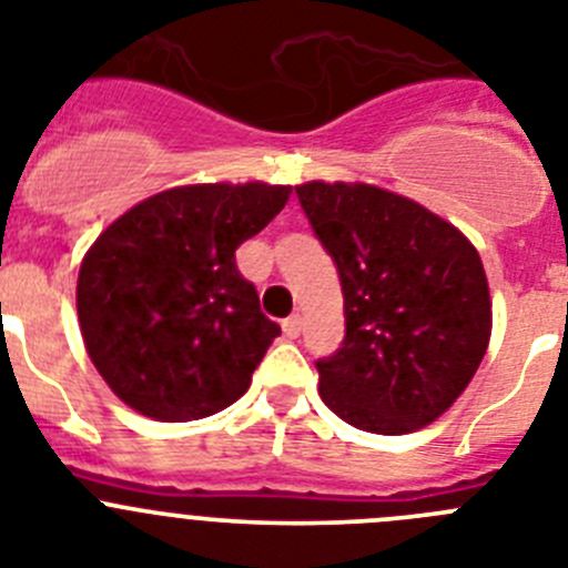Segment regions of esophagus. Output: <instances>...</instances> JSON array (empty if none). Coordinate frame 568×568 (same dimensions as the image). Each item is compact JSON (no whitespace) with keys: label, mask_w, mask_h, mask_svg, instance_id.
Segmentation results:
<instances>
[{"label":"esophagus","mask_w":568,"mask_h":568,"mask_svg":"<svg viewBox=\"0 0 568 568\" xmlns=\"http://www.w3.org/2000/svg\"><path fill=\"white\" fill-rule=\"evenodd\" d=\"M281 329H284L287 338H298L301 329H304V321H301V315H290V318L281 324Z\"/></svg>","instance_id":"1"}]
</instances>
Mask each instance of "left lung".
<instances>
[{"mask_svg":"<svg viewBox=\"0 0 568 568\" xmlns=\"http://www.w3.org/2000/svg\"><path fill=\"white\" fill-rule=\"evenodd\" d=\"M295 193L344 293V344L315 361L321 398L364 433L433 424L489 346L478 250L440 215L373 184L307 182Z\"/></svg>","mask_w":568,"mask_h":568,"instance_id":"8db88e82","label":"left lung"}]
</instances>
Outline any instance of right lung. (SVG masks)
<instances>
[{
	"label": "right lung",
	"instance_id": "add662e5",
	"mask_svg": "<svg viewBox=\"0 0 568 568\" xmlns=\"http://www.w3.org/2000/svg\"><path fill=\"white\" fill-rule=\"evenodd\" d=\"M284 184H190L115 219L79 270L77 310L99 375L135 413L195 420L247 393L281 327L235 250L284 210Z\"/></svg>",
	"mask_w": 568,
	"mask_h": 568
}]
</instances>
